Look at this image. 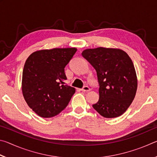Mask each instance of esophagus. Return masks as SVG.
Segmentation results:
<instances>
[{"label":"esophagus","instance_id":"esophagus-1","mask_svg":"<svg viewBox=\"0 0 157 157\" xmlns=\"http://www.w3.org/2000/svg\"><path fill=\"white\" fill-rule=\"evenodd\" d=\"M90 90H91V89H90L88 86H84L83 88L81 89V91L84 92H88L90 91Z\"/></svg>","mask_w":157,"mask_h":157}]
</instances>
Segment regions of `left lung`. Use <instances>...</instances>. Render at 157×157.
Returning a JSON list of instances; mask_svg holds the SVG:
<instances>
[{
  "label": "left lung",
  "mask_w": 157,
  "mask_h": 157,
  "mask_svg": "<svg viewBox=\"0 0 157 157\" xmlns=\"http://www.w3.org/2000/svg\"><path fill=\"white\" fill-rule=\"evenodd\" d=\"M82 55L97 73L100 98L93 107L105 118L121 116L132 104L137 90L131 58L123 50L103 47L86 49Z\"/></svg>",
  "instance_id": "left-lung-1"
}]
</instances>
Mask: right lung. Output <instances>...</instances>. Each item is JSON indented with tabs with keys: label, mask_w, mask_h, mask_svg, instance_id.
Returning a JSON list of instances; mask_svg holds the SVG:
<instances>
[{
	"label": "right lung",
	"mask_w": 157,
	"mask_h": 157,
	"mask_svg": "<svg viewBox=\"0 0 157 157\" xmlns=\"http://www.w3.org/2000/svg\"><path fill=\"white\" fill-rule=\"evenodd\" d=\"M75 48L37 50L28 57L22 76V92L28 105L42 118H51L64 109L75 89L66 84L64 68Z\"/></svg>",
	"instance_id": "right-lung-1"
}]
</instances>
